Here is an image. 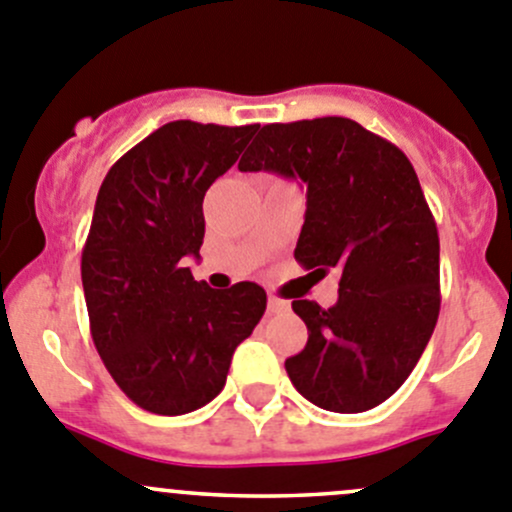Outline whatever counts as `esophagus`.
<instances>
[{
  "instance_id": "obj_1",
  "label": "esophagus",
  "mask_w": 512,
  "mask_h": 512,
  "mask_svg": "<svg viewBox=\"0 0 512 512\" xmlns=\"http://www.w3.org/2000/svg\"><path fill=\"white\" fill-rule=\"evenodd\" d=\"M267 312H270V314H285V312H289V302H287V299H280V297H270V299H267Z\"/></svg>"
}]
</instances>
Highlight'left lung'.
I'll return each instance as SVG.
<instances>
[{
	"label": "left lung",
	"instance_id": "1",
	"mask_svg": "<svg viewBox=\"0 0 512 512\" xmlns=\"http://www.w3.org/2000/svg\"><path fill=\"white\" fill-rule=\"evenodd\" d=\"M237 168L307 185L294 260L314 277L342 275L334 307L292 302L309 332L285 361L294 389L337 414L384 404L414 371L441 309L436 220L411 160L352 118L324 116L267 123Z\"/></svg>",
	"mask_w": 512,
	"mask_h": 512
}]
</instances>
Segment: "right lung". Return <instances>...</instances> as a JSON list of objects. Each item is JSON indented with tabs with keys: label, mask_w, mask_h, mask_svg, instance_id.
<instances>
[{
	"label": "right lung",
	"mask_w": 512,
	"mask_h": 512,
	"mask_svg": "<svg viewBox=\"0 0 512 512\" xmlns=\"http://www.w3.org/2000/svg\"><path fill=\"white\" fill-rule=\"evenodd\" d=\"M252 126L170 121L103 178L81 252L91 337L118 389L158 416H180L223 391L232 352L267 307L265 289L195 282L203 198L232 168Z\"/></svg>",
	"instance_id": "obj_1"
}]
</instances>
